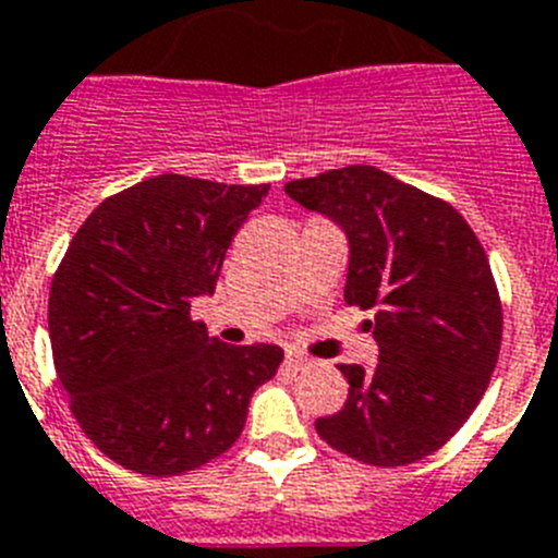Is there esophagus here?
Wrapping results in <instances>:
<instances>
[{"label": "esophagus", "mask_w": 558, "mask_h": 558, "mask_svg": "<svg viewBox=\"0 0 558 558\" xmlns=\"http://www.w3.org/2000/svg\"><path fill=\"white\" fill-rule=\"evenodd\" d=\"M308 365H312V360H308V356H303V353H298V351L286 353V367H289V371H306Z\"/></svg>", "instance_id": "obj_1"}]
</instances>
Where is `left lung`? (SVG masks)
<instances>
[{
	"mask_svg": "<svg viewBox=\"0 0 558 558\" xmlns=\"http://www.w3.org/2000/svg\"><path fill=\"white\" fill-rule=\"evenodd\" d=\"M331 216L351 241L345 303L379 365H339L348 401L317 418L328 447L396 469L438 452L474 413L497 367L502 303L481 239L449 202L373 168L348 165L283 187Z\"/></svg>",
	"mask_w": 558,
	"mask_h": 558,
	"instance_id": "left-lung-1",
	"label": "left lung"
}]
</instances>
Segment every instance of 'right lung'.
<instances>
[{"label":"right lung","mask_w":558,"mask_h":558,"mask_svg":"<svg viewBox=\"0 0 558 558\" xmlns=\"http://www.w3.org/2000/svg\"><path fill=\"white\" fill-rule=\"evenodd\" d=\"M269 185L159 173L104 198L50 286L58 381L86 438L120 466L177 477L239 440L278 345H225L191 317Z\"/></svg>","instance_id":"obj_1"}]
</instances>
